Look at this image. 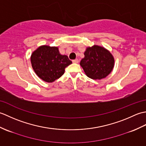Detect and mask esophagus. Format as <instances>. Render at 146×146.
<instances>
[{
	"instance_id": "1",
	"label": "esophagus",
	"mask_w": 146,
	"mask_h": 146,
	"mask_svg": "<svg viewBox=\"0 0 146 146\" xmlns=\"http://www.w3.org/2000/svg\"><path fill=\"white\" fill-rule=\"evenodd\" d=\"M73 63H78V59H75V60H74L72 61Z\"/></svg>"
}]
</instances>
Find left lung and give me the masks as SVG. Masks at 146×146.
Listing matches in <instances>:
<instances>
[{
    "instance_id": "left-lung-1",
    "label": "left lung",
    "mask_w": 146,
    "mask_h": 146,
    "mask_svg": "<svg viewBox=\"0 0 146 146\" xmlns=\"http://www.w3.org/2000/svg\"><path fill=\"white\" fill-rule=\"evenodd\" d=\"M80 66L86 75L93 80L105 78L112 71L115 60L111 52L104 47L94 45L87 47Z\"/></svg>"
}]
</instances>
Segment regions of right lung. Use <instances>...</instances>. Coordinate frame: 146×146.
<instances>
[{
    "instance_id": "1",
    "label": "right lung",
    "mask_w": 146,
    "mask_h": 146,
    "mask_svg": "<svg viewBox=\"0 0 146 146\" xmlns=\"http://www.w3.org/2000/svg\"><path fill=\"white\" fill-rule=\"evenodd\" d=\"M31 62L36 75L48 83L60 78L65 68L72 63L66 55L60 53L58 47L47 45L39 46L33 52Z\"/></svg>"
}]
</instances>
